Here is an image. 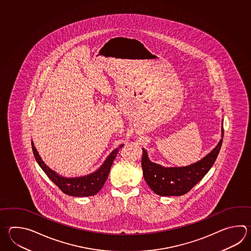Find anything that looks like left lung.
Here are the masks:
<instances>
[{"instance_id":"left-lung-1","label":"left lung","mask_w":251,"mask_h":251,"mask_svg":"<svg viewBox=\"0 0 251 251\" xmlns=\"http://www.w3.org/2000/svg\"><path fill=\"white\" fill-rule=\"evenodd\" d=\"M223 124V123H222ZM224 137V126L222 125V138ZM223 139L215 149L199 162L185 167H164L152 163L146 149H143L142 170L144 178L150 189L155 194L162 197L181 196L189 192L205 174L216 160L220 152Z\"/></svg>"}]
</instances>
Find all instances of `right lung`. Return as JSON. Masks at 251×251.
Masks as SVG:
<instances>
[{
    "mask_svg": "<svg viewBox=\"0 0 251 251\" xmlns=\"http://www.w3.org/2000/svg\"><path fill=\"white\" fill-rule=\"evenodd\" d=\"M31 144H32V150L36 162L45 172V174L49 177V179H51V181L56 185L59 189L62 190L63 193L72 197H89V196L97 194L105 183L113 161L116 157L120 149L123 148V145H121L119 148L114 149L113 152L108 155L107 158L102 164V166H100V168L97 170L95 173L88 174L86 176H82V177L66 178V177H62L50 169L42 160L39 153L34 146V142L32 141Z\"/></svg>",
    "mask_w": 251,
    "mask_h": 251,
    "instance_id": "1",
    "label": "right lung"
}]
</instances>
